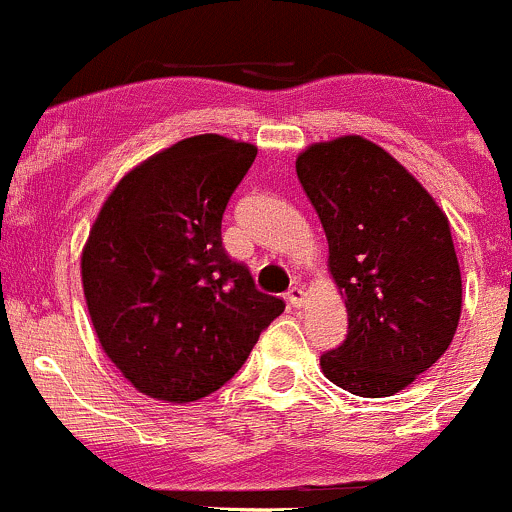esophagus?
I'll use <instances>...</instances> for the list:
<instances>
[{"label":"esophagus","instance_id":"esophagus-1","mask_svg":"<svg viewBox=\"0 0 512 512\" xmlns=\"http://www.w3.org/2000/svg\"><path fill=\"white\" fill-rule=\"evenodd\" d=\"M286 298H288V303H291L293 308H301L303 303H306V291H303L301 286H291V288H288Z\"/></svg>","mask_w":512,"mask_h":512}]
</instances>
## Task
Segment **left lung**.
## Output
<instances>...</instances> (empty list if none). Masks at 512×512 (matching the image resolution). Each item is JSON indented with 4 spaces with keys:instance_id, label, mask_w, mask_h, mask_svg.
Wrapping results in <instances>:
<instances>
[{
    "instance_id": "obj_1",
    "label": "left lung",
    "mask_w": 512,
    "mask_h": 512,
    "mask_svg": "<svg viewBox=\"0 0 512 512\" xmlns=\"http://www.w3.org/2000/svg\"><path fill=\"white\" fill-rule=\"evenodd\" d=\"M296 174L328 239L348 336L323 376L363 398L403 391L455 336L463 306L448 216L386 149L363 136L311 144Z\"/></svg>"
}]
</instances>
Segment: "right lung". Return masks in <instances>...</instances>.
I'll return each mask as SVG.
<instances>
[{
    "label": "right lung",
    "instance_id": "1",
    "mask_svg": "<svg viewBox=\"0 0 512 512\" xmlns=\"http://www.w3.org/2000/svg\"><path fill=\"white\" fill-rule=\"evenodd\" d=\"M254 159L246 141L191 136L131 169L91 226L86 308L104 353L144 396L191 403L219 391L286 308L221 244L226 204Z\"/></svg>",
    "mask_w": 512,
    "mask_h": 512
}]
</instances>
